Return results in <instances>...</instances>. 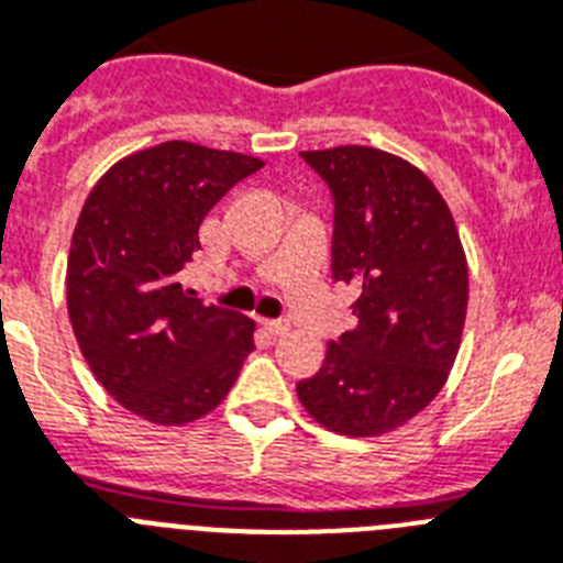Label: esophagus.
<instances>
[{
	"label": "esophagus",
	"mask_w": 563,
	"mask_h": 563,
	"mask_svg": "<svg viewBox=\"0 0 563 563\" xmlns=\"http://www.w3.org/2000/svg\"><path fill=\"white\" fill-rule=\"evenodd\" d=\"M263 329H266L268 334H286L291 329L286 320H263Z\"/></svg>",
	"instance_id": "obj_1"
}]
</instances>
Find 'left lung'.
I'll list each match as a JSON object with an SVG mask.
<instances>
[{"label":"left lung","instance_id":"8db88e82","mask_svg":"<svg viewBox=\"0 0 563 563\" xmlns=\"http://www.w3.org/2000/svg\"><path fill=\"white\" fill-rule=\"evenodd\" d=\"M303 159L334 194V280L361 297L357 325L297 398L338 434L395 432L432 404L461 349L470 268L457 225L432 179L389 151L338 145Z\"/></svg>","mask_w":563,"mask_h":563}]
</instances>
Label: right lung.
Masks as SVG:
<instances>
[{"mask_svg": "<svg viewBox=\"0 0 563 563\" xmlns=\"http://www.w3.org/2000/svg\"><path fill=\"white\" fill-rule=\"evenodd\" d=\"M263 159L172 140L113 163L70 238L65 297L102 389L136 418L186 427L223 404L254 349V320L206 306L179 272L200 225Z\"/></svg>", "mask_w": 563, "mask_h": 563, "instance_id": "obj_1", "label": "right lung"}]
</instances>
